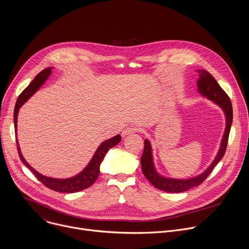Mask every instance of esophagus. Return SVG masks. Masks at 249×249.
<instances>
[{
	"instance_id": "obj_1",
	"label": "esophagus",
	"mask_w": 249,
	"mask_h": 249,
	"mask_svg": "<svg viewBox=\"0 0 249 249\" xmlns=\"http://www.w3.org/2000/svg\"><path fill=\"white\" fill-rule=\"evenodd\" d=\"M140 129L137 127V126H128V127H126L124 130H123V132H122V136L123 137H125V136H127V135H130V134H133V133H136V132H138Z\"/></svg>"
}]
</instances>
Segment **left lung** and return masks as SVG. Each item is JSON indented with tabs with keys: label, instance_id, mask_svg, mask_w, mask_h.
<instances>
[{
	"label": "left lung",
	"instance_id": "obj_1",
	"mask_svg": "<svg viewBox=\"0 0 249 249\" xmlns=\"http://www.w3.org/2000/svg\"><path fill=\"white\" fill-rule=\"evenodd\" d=\"M197 72L199 73V79L197 81L198 91L203 96L218 104L224 110V113L226 115V129L222 139L221 148L214 161H213L211 165L200 175L192 177V178L189 179H175L161 176L160 173H158L154 164L151 143L148 139H146L144 142V153L141 158L142 170H143L146 178L156 188L165 192H184L195 186L200 185L207 178L208 175L212 172V170L214 169V167L219 163V161L223 159L227 150L229 135L232 123V106L231 99L228 96V94L224 91V89L219 86L214 77H213L209 72H207L205 70H197Z\"/></svg>",
	"mask_w": 249,
	"mask_h": 249
}]
</instances>
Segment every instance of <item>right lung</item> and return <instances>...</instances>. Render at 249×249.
I'll use <instances>...</instances> for the list:
<instances>
[{
    "label": "right lung",
    "mask_w": 249,
    "mask_h": 249,
    "mask_svg": "<svg viewBox=\"0 0 249 249\" xmlns=\"http://www.w3.org/2000/svg\"><path fill=\"white\" fill-rule=\"evenodd\" d=\"M51 75V68H47L44 69L43 71L34 78V80L28 85V87L19 94V96L18 97L17 103H16V107H15V112H14V122H15V130L17 133V126H18V110L23 105L24 102L27 101V99L32 96L35 92H36L39 88L45 83V81L49 78V76ZM121 141V136L120 135H116L111 139H108L104 141L103 143L97 148L96 152L94 153L92 159L90 160V161L89 162V164L87 165V167L80 172L79 174H77L76 176L70 177V178H66V179H59V178H52V177H47L45 175L40 174L39 172H37L34 168H32L27 161L24 160L19 146H18V142L17 140V147H18V156L20 160L23 162V164L29 169L31 170V172H33V174L36 176V178L42 183L44 184L46 187L57 191V192H61V193H74V192H79L82 191L88 187H89L90 185H92L94 183V181L97 179V177L99 175V166L101 161L103 160L106 153H107L111 148H113L114 146H116L119 142Z\"/></svg>",
    "instance_id": "add662e5"
}]
</instances>
